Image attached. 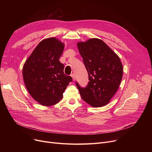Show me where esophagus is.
I'll return each mask as SVG.
<instances>
[{"label": "esophagus", "instance_id": "obj_1", "mask_svg": "<svg viewBox=\"0 0 152 152\" xmlns=\"http://www.w3.org/2000/svg\"><path fill=\"white\" fill-rule=\"evenodd\" d=\"M71 77H72V78H73V81H75L76 80V77H75V75L74 74V73H73V74H71Z\"/></svg>", "mask_w": 152, "mask_h": 152}]
</instances>
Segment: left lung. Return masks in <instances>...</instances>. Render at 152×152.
<instances>
[{
	"label": "left lung",
	"instance_id": "8db88e82",
	"mask_svg": "<svg viewBox=\"0 0 152 152\" xmlns=\"http://www.w3.org/2000/svg\"><path fill=\"white\" fill-rule=\"evenodd\" d=\"M89 80L83 88L76 83L81 98L93 107L110 102L120 85L123 68L118 56L101 39L92 38L77 44Z\"/></svg>",
	"mask_w": 152,
	"mask_h": 152
}]
</instances>
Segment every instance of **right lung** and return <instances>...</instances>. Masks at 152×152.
<instances>
[{"label":"right lung","mask_w":152,"mask_h":152,"mask_svg":"<svg viewBox=\"0 0 152 152\" xmlns=\"http://www.w3.org/2000/svg\"><path fill=\"white\" fill-rule=\"evenodd\" d=\"M64 45L55 37L40 42L23 68L26 89L36 101L43 106H52L63 98V93L72 77L64 73V65L59 58Z\"/></svg>","instance_id":"right-lung-1"}]
</instances>
